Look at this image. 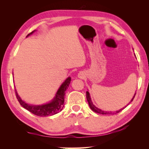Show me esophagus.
Here are the masks:
<instances>
[{
  "mask_svg": "<svg viewBox=\"0 0 149 149\" xmlns=\"http://www.w3.org/2000/svg\"><path fill=\"white\" fill-rule=\"evenodd\" d=\"M78 76H79V78H83V74H81V73L78 74Z\"/></svg>",
  "mask_w": 149,
  "mask_h": 149,
  "instance_id": "esophagus-1",
  "label": "esophagus"
}]
</instances>
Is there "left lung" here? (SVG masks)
<instances>
[{"label": "left lung", "mask_w": 149, "mask_h": 149, "mask_svg": "<svg viewBox=\"0 0 149 149\" xmlns=\"http://www.w3.org/2000/svg\"><path fill=\"white\" fill-rule=\"evenodd\" d=\"M136 94H134V96L133 97V98L132 99L131 101H130V102H131L133 101V100H134V98L135 96H136ZM86 98H87V101H88V104H89V106L90 108H91V110H92V111H93L94 112H96V113L101 114H114L119 113V112H120L122 110L124 109V108L126 107V106H125V107H123V109H120V110H119V111H117L116 112H107V111H102V110H101V109H99V108L96 107L95 106H94V105L93 104V102H92V101H91V97H90L89 93V92H88V91H86Z\"/></svg>", "instance_id": "left-lung-1"}]
</instances>
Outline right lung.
Wrapping results in <instances>:
<instances>
[{
    "instance_id": "1",
    "label": "right lung",
    "mask_w": 149,
    "mask_h": 149,
    "mask_svg": "<svg viewBox=\"0 0 149 149\" xmlns=\"http://www.w3.org/2000/svg\"><path fill=\"white\" fill-rule=\"evenodd\" d=\"M35 31V30H33V31H31V33L28 34L27 36H26V37L32 34ZM71 80V77L68 78L65 81V82L61 84L59 89L58 90L55 98L53 99L52 102L48 104H43L41 106L30 105L25 103L24 101H22L21 100V98L19 97V95H18L16 90H15V95L17 100L20 104V105L26 110H28L29 111L31 112L32 114L40 117L53 116L61 111L63 109V108L65 91L69 86Z\"/></svg>"
}]
</instances>
